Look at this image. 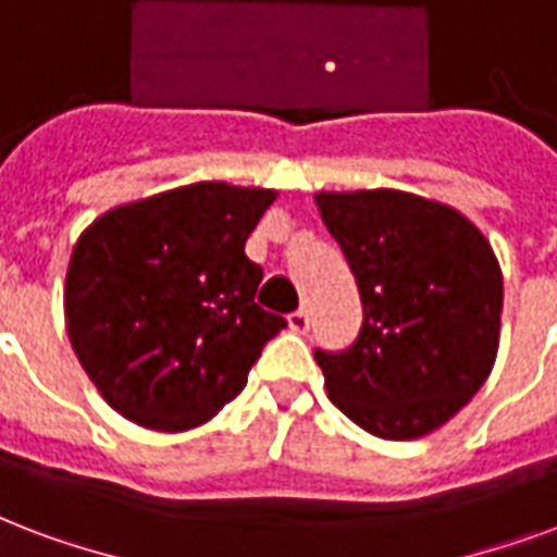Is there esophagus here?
<instances>
[{
  "label": "esophagus",
  "mask_w": 557,
  "mask_h": 557,
  "mask_svg": "<svg viewBox=\"0 0 557 557\" xmlns=\"http://www.w3.org/2000/svg\"><path fill=\"white\" fill-rule=\"evenodd\" d=\"M287 325H290V332L296 334L308 332V329H311V313H308V308H299V311L290 313V317H287Z\"/></svg>",
  "instance_id": "34e87169"
}]
</instances>
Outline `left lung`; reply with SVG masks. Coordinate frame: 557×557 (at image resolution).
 Returning <instances> with one entry per match:
<instances>
[{
	"mask_svg": "<svg viewBox=\"0 0 557 557\" xmlns=\"http://www.w3.org/2000/svg\"><path fill=\"white\" fill-rule=\"evenodd\" d=\"M363 305L346 352H313L325 393L384 441L425 437L479 393L499 352L502 270L449 205L405 190L313 196Z\"/></svg>",
	"mask_w": 557,
	"mask_h": 557,
	"instance_id": "obj_1",
	"label": "left lung"
}]
</instances>
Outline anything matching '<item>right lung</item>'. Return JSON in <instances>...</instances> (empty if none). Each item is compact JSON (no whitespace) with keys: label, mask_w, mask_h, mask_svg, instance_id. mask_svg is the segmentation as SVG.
Here are the masks:
<instances>
[{"label":"right lung","mask_w":557,"mask_h":557,"mask_svg":"<svg viewBox=\"0 0 557 557\" xmlns=\"http://www.w3.org/2000/svg\"><path fill=\"white\" fill-rule=\"evenodd\" d=\"M267 187L196 182L116 205L75 240L66 334L96 391L125 420L187 432L246 387L284 317L255 302L263 273L246 237Z\"/></svg>","instance_id":"1"}]
</instances>
